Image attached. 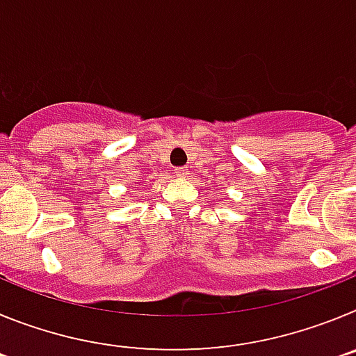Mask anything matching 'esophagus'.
I'll return each instance as SVG.
<instances>
[{
	"mask_svg": "<svg viewBox=\"0 0 356 356\" xmlns=\"http://www.w3.org/2000/svg\"><path fill=\"white\" fill-rule=\"evenodd\" d=\"M175 175L178 176V178H185V176L188 175V169H185V168H178L175 171Z\"/></svg>",
	"mask_w": 356,
	"mask_h": 356,
	"instance_id": "34e87169",
	"label": "esophagus"
}]
</instances>
